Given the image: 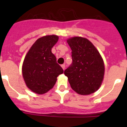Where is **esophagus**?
<instances>
[{
    "label": "esophagus",
    "mask_w": 127,
    "mask_h": 127,
    "mask_svg": "<svg viewBox=\"0 0 127 127\" xmlns=\"http://www.w3.org/2000/svg\"><path fill=\"white\" fill-rule=\"evenodd\" d=\"M61 67H62V68L63 69V70L65 69V64H63L61 65Z\"/></svg>",
    "instance_id": "esophagus-1"
}]
</instances>
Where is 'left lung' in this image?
Segmentation results:
<instances>
[{
	"label": "left lung",
	"mask_w": 127,
	"mask_h": 127,
	"mask_svg": "<svg viewBox=\"0 0 127 127\" xmlns=\"http://www.w3.org/2000/svg\"><path fill=\"white\" fill-rule=\"evenodd\" d=\"M72 50V63L64 75L73 90L82 95L94 93L100 87L104 74L103 58L93 43L85 38L67 40Z\"/></svg>",
	"instance_id": "left-lung-1"
}]
</instances>
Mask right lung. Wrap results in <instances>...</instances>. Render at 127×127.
I'll return each instance as SVG.
<instances>
[{"label":"right lung","mask_w":127,"mask_h":127,"mask_svg":"<svg viewBox=\"0 0 127 127\" xmlns=\"http://www.w3.org/2000/svg\"><path fill=\"white\" fill-rule=\"evenodd\" d=\"M58 40V36L55 35L39 38L24 58L23 76L27 87L34 93H47L53 87L57 77L63 73V69L52 53V47Z\"/></svg>","instance_id":"add662e5"}]
</instances>
